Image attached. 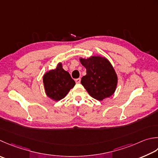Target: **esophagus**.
<instances>
[{
	"instance_id": "esophagus-1",
	"label": "esophagus",
	"mask_w": 158,
	"mask_h": 158,
	"mask_svg": "<svg viewBox=\"0 0 158 158\" xmlns=\"http://www.w3.org/2000/svg\"><path fill=\"white\" fill-rule=\"evenodd\" d=\"M75 82H76L77 83H79L80 82H81V79H80V78L76 79H75Z\"/></svg>"
}]
</instances>
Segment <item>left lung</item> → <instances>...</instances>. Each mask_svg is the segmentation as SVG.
<instances>
[{
  "mask_svg": "<svg viewBox=\"0 0 158 158\" xmlns=\"http://www.w3.org/2000/svg\"><path fill=\"white\" fill-rule=\"evenodd\" d=\"M79 60L86 69V75L82 77L81 83L88 94L98 101L111 97L116 90L118 77L109 60L101 56Z\"/></svg>",
  "mask_w": 158,
  "mask_h": 158,
  "instance_id": "1",
  "label": "left lung"
}]
</instances>
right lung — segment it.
I'll use <instances>...</instances> for the list:
<instances>
[{
    "label": "right lung",
    "mask_w": 158,
    "mask_h": 158,
    "mask_svg": "<svg viewBox=\"0 0 158 158\" xmlns=\"http://www.w3.org/2000/svg\"><path fill=\"white\" fill-rule=\"evenodd\" d=\"M43 83L47 97L55 101L64 98L75 85L69 73L63 69L61 63L44 74Z\"/></svg>",
    "instance_id": "add662e5"
}]
</instances>
